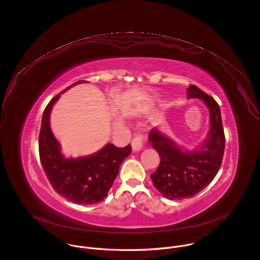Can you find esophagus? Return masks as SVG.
<instances>
[{"instance_id": "34e87169", "label": "esophagus", "mask_w": 260, "mask_h": 260, "mask_svg": "<svg viewBox=\"0 0 260 260\" xmlns=\"http://www.w3.org/2000/svg\"><path fill=\"white\" fill-rule=\"evenodd\" d=\"M144 140H145V135L142 134V133H139L137 134L133 141H132V147H133V150L134 151H138L140 150L141 148H142L143 146V143H144Z\"/></svg>"}]
</instances>
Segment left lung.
I'll return each mask as SVG.
<instances>
[{
    "instance_id": "left-lung-1",
    "label": "left lung",
    "mask_w": 260,
    "mask_h": 260,
    "mask_svg": "<svg viewBox=\"0 0 260 260\" xmlns=\"http://www.w3.org/2000/svg\"><path fill=\"white\" fill-rule=\"evenodd\" d=\"M187 98L202 100L210 112V129L199 150L184 151L156 128L149 134L151 146L160 156L150 177L156 190L170 200L190 198L203 190L217 175L224 155L225 135L218 103L195 85L188 87Z\"/></svg>"
}]
</instances>
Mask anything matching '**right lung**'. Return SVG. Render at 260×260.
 I'll list each match as a JSON object with an SVG mask.
<instances>
[{"mask_svg": "<svg viewBox=\"0 0 260 260\" xmlns=\"http://www.w3.org/2000/svg\"><path fill=\"white\" fill-rule=\"evenodd\" d=\"M59 98L60 94L52 99L42 115L38 141L42 168L54 190L67 200L77 204L99 203L107 197L121 162L132 152V146L119 148L107 144L92 155L65 158L50 127V114Z\"/></svg>", "mask_w": 260, "mask_h": 260, "instance_id": "add662e5", "label": "right lung"}]
</instances>
